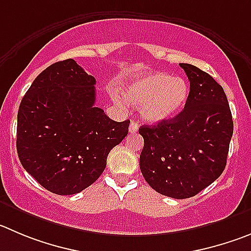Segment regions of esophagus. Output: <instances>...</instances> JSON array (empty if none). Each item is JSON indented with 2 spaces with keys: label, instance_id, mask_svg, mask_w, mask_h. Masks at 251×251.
Wrapping results in <instances>:
<instances>
[{
  "label": "esophagus",
  "instance_id": "esophagus-1",
  "mask_svg": "<svg viewBox=\"0 0 251 251\" xmlns=\"http://www.w3.org/2000/svg\"><path fill=\"white\" fill-rule=\"evenodd\" d=\"M139 131V125H137L136 121H131L130 123V132L131 133H136Z\"/></svg>",
  "mask_w": 251,
  "mask_h": 251
}]
</instances>
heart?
I'll list each match as a JSON object with an SVG mask.
<instances>
[{"label": "heart", "mask_w": 251, "mask_h": 251, "mask_svg": "<svg viewBox=\"0 0 251 251\" xmlns=\"http://www.w3.org/2000/svg\"><path fill=\"white\" fill-rule=\"evenodd\" d=\"M189 85L182 76H172L168 73L154 72L127 81L123 89L126 102L140 105L141 118L149 123H161L178 114L186 105ZM118 94L115 102L124 106L125 102Z\"/></svg>", "instance_id": "obj_1"}]
</instances>
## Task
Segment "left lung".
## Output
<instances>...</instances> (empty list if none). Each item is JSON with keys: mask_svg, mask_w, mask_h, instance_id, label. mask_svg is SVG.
<instances>
[{"mask_svg": "<svg viewBox=\"0 0 251 251\" xmlns=\"http://www.w3.org/2000/svg\"><path fill=\"white\" fill-rule=\"evenodd\" d=\"M179 65L188 76V99L175 118L139 128L145 141L140 170L154 191L184 200L223 173L233 118L223 88L208 73L187 63Z\"/></svg>", "mask_w": 251, "mask_h": 251, "instance_id": "8db88e82", "label": "left lung"}]
</instances>
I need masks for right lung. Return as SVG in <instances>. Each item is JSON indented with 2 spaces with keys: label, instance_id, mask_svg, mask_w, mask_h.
<instances>
[{
  "label": "right lung",
  "instance_id": "add662e5",
  "mask_svg": "<svg viewBox=\"0 0 251 251\" xmlns=\"http://www.w3.org/2000/svg\"><path fill=\"white\" fill-rule=\"evenodd\" d=\"M95 78L74 59L49 65L34 79L17 115V153L42 187L59 196L99 178L109 152L128 132L95 107Z\"/></svg>",
  "mask_w": 251,
  "mask_h": 251
}]
</instances>
